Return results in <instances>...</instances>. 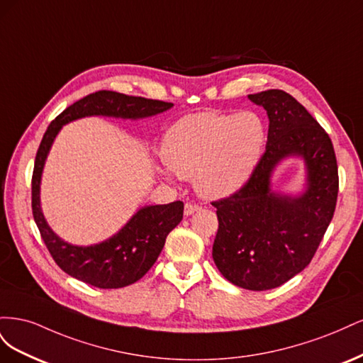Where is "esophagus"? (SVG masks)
I'll return each instance as SVG.
<instances>
[{"mask_svg": "<svg viewBox=\"0 0 363 363\" xmlns=\"http://www.w3.org/2000/svg\"><path fill=\"white\" fill-rule=\"evenodd\" d=\"M200 208V206L199 204H192V203H186L184 204V215L186 216H189V215H192L194 212H196Z\"/></svg>", "mask_w": 363, "mask_h": 363, "instance_id": "esophagus-1", "label": "esophagus"}]
</instances>
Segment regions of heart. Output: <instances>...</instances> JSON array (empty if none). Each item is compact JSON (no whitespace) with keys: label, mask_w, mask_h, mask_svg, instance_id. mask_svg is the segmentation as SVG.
<instances>
[{"label":"heart","mask_w":363,"mask_h":363,"mask_svg":"<svg viewBox=\"0 0 363 363\" xmlns=\"http://www.w3.org/2000/svg\"><path fill=\"white\" fill-rule=\"evenodd\" d=\"M267 127L255 112L183 116L163 138L162 157L206 199H223L251 179L263 156Z\"/></svg>","instance_id":"b5f03b06"}]
</instances>
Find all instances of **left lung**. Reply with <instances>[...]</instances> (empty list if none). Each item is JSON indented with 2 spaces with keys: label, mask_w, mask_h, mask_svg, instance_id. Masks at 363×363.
I'll use <instances>...</instances> for the list:
<instances>
[{
  "label": "left lung",
  "mask_w": 363,
  "mask_h": 363,
  "mask_svg": "<svg viewBox=\"0 0 363 363\" xmlns=\"http://www.w3.org/2000/svg\"><path fill=\"white\" fill-rule=\"evenodd\" d=\"M248 98L268 113L267 150L242 188L212 203L219 224L212 256L230 283L267 291L311 263L335 213L339 177L330 138L292 95L269 89ZM289 155L306 163L308 189L300 197L270 191L273 168Z\"/></svg>",
  "instance_id": "1"
}]
</instances>
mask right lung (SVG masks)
Returning a JSON list of instances; mask_svg holds the SVG:
<instances>
[{"label":"right lung","mask_w":363,"mask_h":363,"mask_svg":"<svg viewBox=\"0 0 363 363\" xmlns=\"http://www.w3.org/2000/svg\"><path fill=\"white\" fill-rule=\"evenodd\" d=\"M174 104L142 96H130L113 91H98L87 95L52 121L43 135L31 177V208L50 255L59 268L71 277L101 289H118L138 281L155 265L164 240L183 218V203L145 206L116 235L101 244L77 247L62 240L43 218L39 189L43 164L60 128L74 119L103 115L139 119L162 113Z\"/></svg>","instance_id":"1"}]
</instances>
